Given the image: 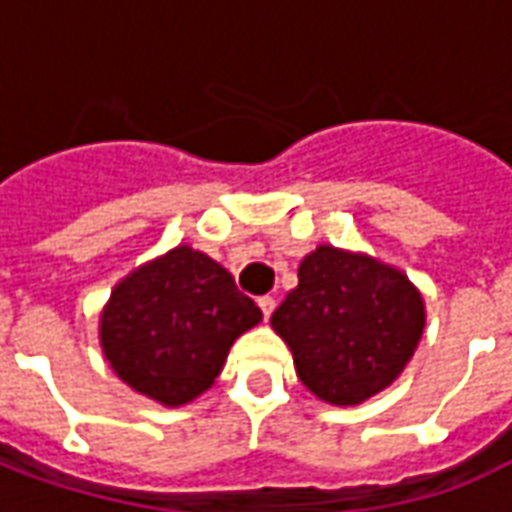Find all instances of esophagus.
<instances>
[{
    "label": "esophagus",
    "instance_id": "obj_1",
    "mask_svg": "<svg viewBox=\"0 0 512 512\" xmlns=\"http://www.w3.org/2000/svg\"><path fill=\"white\" fill-rule=\"evenodd\" d=\"M257 307H260V310H263V318H271V312H274V307H277V301L271 299V296H260V299H257Z\"/></svg>",
    "mask_w": 512,
    "mask_h": 512
}]
</instances>
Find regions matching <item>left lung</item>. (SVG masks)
<instances>
[{
  "instance_id": "1",
  "label": "left lung",
  "mask_w": 512,
  "mask_h": 512,
  "mask_svg": "<svg viewBox=\"0 0 512 512\" xmlns=\"http://www.w3.org/2000/svg\"><path fill=\"white\" fill-rule=\"evenodd\" d=\"M425 299L400 268L321 244L301 260L271 329L296 376L332 406H359L400 378L425 334Z\"/></svg>"
}]
</instances>
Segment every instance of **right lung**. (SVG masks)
Listing matches in <instances>:
<instances>
[{"label": "right lung", "instance_id": "right-lung-1", "mask_svg": "<svg viewBox=\"0 0 512 512\" xmlns=\"http://www.w3.org/2000/svg\"><path fill=\"white\" fill-rule=\"evenodd\" d=\"M260 321L227 268L180 244L117 282L98 340L123 384L178 408L211 389L235 340Z\"/></svg>", "mask_w": 512, "mask_h": 512}]
</instances>
